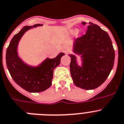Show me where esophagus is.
Here are the masks:
<instances>
[{
  "instance_id": "esophagus-1",
  "label": "esophagus",
  "mask_w": 124,
  "mask_h": 124,
  "mask_svg": "<svg viewBox=\"0 0 124 124\" xmlns=\"http://www.w3.org/2000/svg\"><path fill=\"white\" fill-rule=\"evenodd\" d=\"M70 50V47L69 46H68V45H64V46H63V52H64V53H68V52Z\"/></svg>"
}]
</instances>
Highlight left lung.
<instances>
[{"mask_svg": "<svg viewBox=\"0 0 124 124\" xmlns=\"http://www.w3.org/2000/svg\"><path fill=\"white\" fill-rule=\"evenodd\" d=\"M82 24L85 25L86 23ZM85 34L77 38L73 51L80 55L82 65L78 66L75 55L71 57V76L75 85L85 90L100 86L108 77L115 60V51L108 33L97 24L89 23Z\"/></svg>", "mask_w": 124, "mask_h": 124, "instance_id": "left-lung-1", "label": "left lung"}]
</instances>
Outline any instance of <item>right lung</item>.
<instances>
[{"label": "right lung", "instance_id": "obj_1", "mask_svg": "<svg viewBox=\"0 0 124 124\" xmlns=\"http://www.w3.org/2000/svg\"><path fill=\"white\" fill-rule=\"evenodd\" d=\"M39 26L42 24L23 27L12 39L6 51L7 67L14 81L23 89L32 93L43 92L50 87L54 69L60 64L61 58L64 55L61 53L53 59L47 58L37 67L29 66L20 59L17 51L19 41L27 30Z\"/></svg>", "mask_w": 124, "mask_h": 124}]
</instances>
